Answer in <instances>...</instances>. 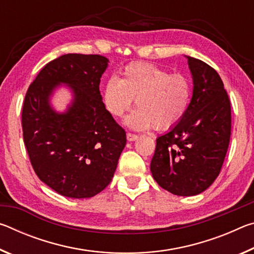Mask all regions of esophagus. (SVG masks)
I'll return each instance as SVG.
<instances>
[{
  "mask_svg": "<svg viewBox=\"0 0 254 254\" xmlns=\"http://www.w3.org/2000/svg\"><path fill=\"white\" fill-rule=\"evenodd\" d=\"M127 139L128 141H134L137 139V134H134V133H131V132H127Z\"/></svg>",
  "mask_w": 254,
  "mask_h": 254,
  "instance_id": "34e87169",
  "label": "esophagus"
}]
</instances>
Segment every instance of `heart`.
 <instances>
[{
	"label": "heart",
	"mask_w": 254,
	"mask_h": 254,
	"mask_svg": "<svg viewBox=\"0 0 254 254\" xmlns=\"http://www.w3.org/2000/svg\"><path fill=\"white\" fill-rule=\"evenodd\" d=\"M191 96L188 77L142 62L128 64L122 78L112 77L104 88L105 106L115 118H122L136 100V110L127 123L137 130L152 127L167 131L178 126L187 114Z\"/></svg>",
	"instance_id": "heart-1"
}]
</instances>
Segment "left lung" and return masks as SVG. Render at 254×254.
<instances>
[{"mask_svg": "<svg viewBox=\"0 0 254 254\" xmlns=\"http://www.w3.org/2000/svg\"><path fill=\"white\" fill-rule=\"evenodd\" d=\"M194 89L187 114L157 139L150 165L160 187L178 196L207 189L220 174L231 137V103L220 75L187 57Z\"/></svg>", "mask_w": 254, "mask_h": 254, "instance_id": "left-lung-1", "label": "left lung"}]
</instances>
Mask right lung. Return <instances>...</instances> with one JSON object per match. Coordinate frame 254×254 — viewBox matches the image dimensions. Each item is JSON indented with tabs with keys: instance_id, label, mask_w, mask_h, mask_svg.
<instances>
[{
	"instance_id": "add662e5",
	"label": "right lung",
	"mask_w": 254,
	"mask_h": 254,
	"mask_svg": "<svg viewBox=\"0 0 254 254\" xmlns=\"http://www.w3.org/2000/svg\"><path fill=\"white\" fill-rule=\"evenodd\" d=\"M109 59L68 54L47 64L30 84L22 107L23 141L34 173L58 194L88 198L112 182L127 133L105 109L100 81ZM60 82L74 101L58 115L49 97Z\"/></svg>"
}]
</instances>
